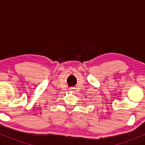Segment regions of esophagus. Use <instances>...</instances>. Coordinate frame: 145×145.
Listing matches in <instances>:
<instances>
[{
    "mask_svg": "<svg viewBox=\"0 0 145 145\" xmlns=\"http://www.w3.org/2000/svg\"><path fill=\"white\" fill-rule=\"evenodd\" d=\"M69 91H70V92H75V89L74 88H70V89H69Z\"/></svg>",
    "mask_w": 145,
    "mask_h": 145,
    "instance_id": "1",
    "label": "esophagus"
}]
</instances>
